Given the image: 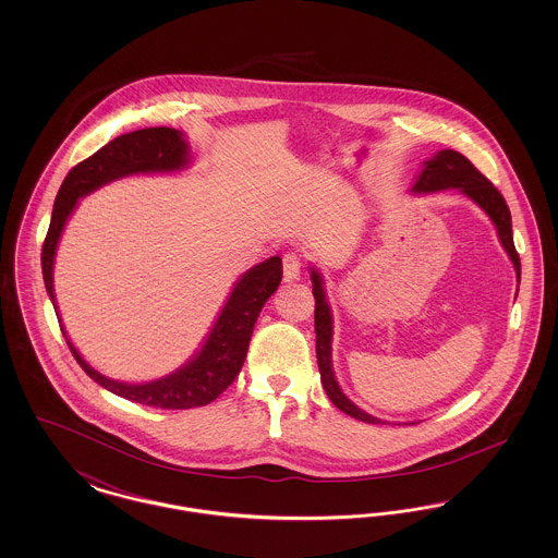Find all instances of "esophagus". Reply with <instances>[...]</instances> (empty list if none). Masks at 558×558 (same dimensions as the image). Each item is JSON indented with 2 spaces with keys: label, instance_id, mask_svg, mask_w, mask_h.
I'll use <instances>...</instances> for the list:
<instances>
[{
  "label": "esophagus",
  "instance_id": "esophagus-1",
  "mask_svg": "<svg viewBox=\"0 0 558 558\" xmlns=\"http://www.w3.org/2000/svg\"><path fill=\"white\" fill-rule=\"evenodd\" d=\"M282 267H284V278L291 282V280H299L301 276V257L296 253L289 251L284 257H282Z\"/></svg>",
  "mask_w": 558,
  "mask_h": 558
}]
</instances>
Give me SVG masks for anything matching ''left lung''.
<instances>
[{
    "label": "left lung",
    "mask_w": 558,
    "mask_h": 558,
    "mask_svg": "<svg viewBox=\"0 0 558 558\" xmlns=\"http://www.w3.org/2000/svg\"><path fill=\"white\" fill-rule=\"evenodd\" d=\"M448 187H456L462 194H466L471 201H475L478 207L492 217V221L498 230V236L502 240V246H505L508 257L514 264L517 278L521 282V259H519V253H517L514 240H512L510 211H508V205H506L505 196L500 194V190L494 186L464 155H460L456 150H441L433 159L426 160L423 173L416 178V184L412 190L414 192H437V190H448ZM312 282H314V299H316V312H314L316 314V355H318L319 378H322L324 391L341 412H345V414L362 421V423L378 425L383 421L366 414L353 401H349L345 393L341 391L337 378H335L332 355H330L332 353L330 351L332 316H330V307L326 303L322 278H319V274L314 267H312Z\"/></svg>",
    "instance_id": "obj_1"
}]
</instances>
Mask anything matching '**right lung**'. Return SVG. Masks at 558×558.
I'll return each mask as SVG.
<instances>
[{"label": "right lung", "instance_id": "1", "mask_svg": "<svg viewBox=\"0 0 558 558\" xmlns=\"http://www.w3.org/2000/svg\"><path fill=\"white\" fill-rule=\"evenodd\" d=\"M187 144L182 133L171 128H148L137 132L123 133L108 142L89 159L81 160L64 178L53 203L52 221L48 236L41 248V269L48 294L53 299V255L62 234V228L69 215L75 209L81 196L89 194L96 187L105 186L112 180L132 175V173H155V171H175L186 167ZM282 280V259L269 257L264 264L248 269L234 287L228 303L223 305L219 318L213 326L203 349L192 362L165 378L128 385L117 383L94 371L71 341L66 339L71 353L80 362L85 374L96 380L100 387L119 398L135 403L155 405L162 410H187L207 405L219 398L239 376L244 364L248 341L267 299L276 292ZM60 322V318H58ZM62 328V326H60ZM64 335V328H62ZM66 337V335H64Z\"/></svg>", "mask_w": 558, "mask_h": 558}]
</instances>
